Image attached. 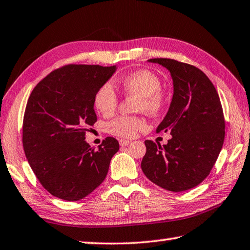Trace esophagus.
<instances>
[{
	"label": "esophagus",
	"instance_id": "1",
	"mask_svg": "<svg viewBox=\"0 0 250 250\" xmlns=\"http://www.w3.org/2000/svg\"><path fill=\"white\" fill-rule=\"evenodd\" d=\"M130 143H131V141H128V140H120L119 141L120 146H128Z\"/></svg>",
	"mask_w": 250,
	"mask_h": 250
}]
</instances>
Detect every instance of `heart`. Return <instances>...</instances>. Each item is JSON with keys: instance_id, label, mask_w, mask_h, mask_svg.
<instances>
[{"instance_id": "1", "label": "heart", "mask_w": 250, "mask_h": 250, "mask_svg": "<svg viewBox=\"0 0 250 250\" xmlns=\"http://www.w3.org/2000/svg\"><path fill=\"white\" fill-rule=\"evenodd\" d=\"M160 84L159 77L147 69L134 70L120 80V85L125 94L140 97L139 110H145L149 114H157L167 103V94ZM94 105L106 117L116 111L118 95L111 83L106 82L100 86L95 93ZM147 128V122L143 117L139 116H119L108 125L110 133L122 139H133Z\"/></svg>"}]
</instances>
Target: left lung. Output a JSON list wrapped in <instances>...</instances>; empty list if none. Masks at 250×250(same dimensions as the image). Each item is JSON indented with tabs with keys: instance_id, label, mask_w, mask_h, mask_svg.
<instances>
[{
	"instance_id": "8db88e82",
	"label": "left lung",
	"mask_w": 250,
	"mask_h": 250,
	"mask_svg": "<svg viewBox=\"0 0 250 250\" xmlns=\"http://www.w3.org/2000/svg\"><path fill=\"white\" fill-rule=\"evenodd\" d=\"M167 68L173 96L157 132L170 131L166 145L145 141L141 167L146 178L171 192H183L206 179L221 151L226 122L218 92L197 67L170 58H151Z\"/></svg>"
}]
</instances>
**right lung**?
Returning <instances> with one entry per match:
<instances>
[{
  "instance_id": "add662e5",
  "label": "right lung",
  "mask_w": 250,
  "mask_h": 250,
  "mask_svg": "<svg viewBox=\"0 0 250 250\" xmlns=\"http://www.w3.org/2000/svg\"><path fill=\"white\" fill-rule=\"evenodd\" d=\"M116 66L66 65L38 83L26 106L23 150L42 187L53 196L76 202L105 180L119 150L118 141L106 138L95 149L85 142L96 122L94 96Z\"/></svg>"
}]
</instances>
